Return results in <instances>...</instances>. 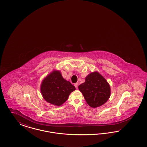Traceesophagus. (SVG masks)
Instances as JSON below:
<instances>
[{"label":"esophagus","instance_id":"34e87169","mask_svg":"<svg viewBox=\"0 0 147 147\" xmlns=\"http://www.w3.org/2000/svg\"><path fill=\"white\" fill-rule=\"evenodd\" d=\"M74 86H75V87L76 88V89L78 88V83H76V84H74Z\"/></svg>","mask_w":147,"mask_h":147}]
</instances>
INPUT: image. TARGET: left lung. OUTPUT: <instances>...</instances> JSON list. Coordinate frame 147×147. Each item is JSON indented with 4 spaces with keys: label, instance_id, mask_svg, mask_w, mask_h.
I'll return each instance as SVG.
<instances>
[{
    "label": "left lung",
    "instance_id": "obj_1",
    "mask_svg": "<svg viewBox=\"0 0 147 147\" xmlns=\"http://www.w3.org/2000/svg\"><path fill=\"white\" fill-rule=\"evenodd\" d=\"M87 104L92 108L104 105L111 94L110 86L98 71H94L85 78V82L79 85Z\"/></svg>",
    "mask_w": 147,
    "mask_h": 147
}]
</instances>
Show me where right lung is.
<instances>
[{"label":"right lung","mask_w":147,"mask_h":147,"mask_svg":"<svg viewBox=\"0 0 147 147\" xmlns=\"http://www.w3.org/2000/svg\"><path fill=\"white\" fill-rule=\"evenodd\" d=\"M40 90L43 98L47 102L59 106L67 100L76 88L63 78L59 70H53L42 80Z\"/></svg>","instance_id":"add662e5"}]
</instances>
